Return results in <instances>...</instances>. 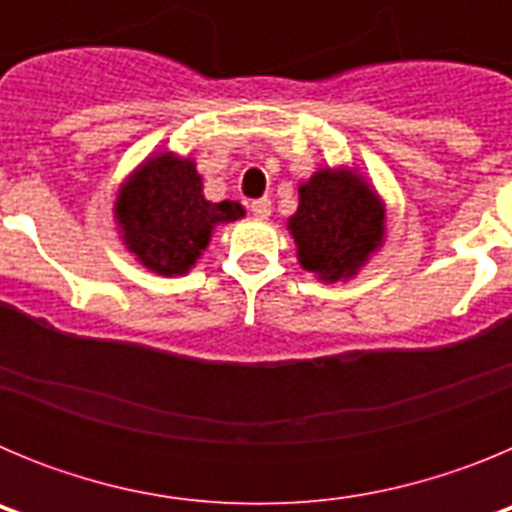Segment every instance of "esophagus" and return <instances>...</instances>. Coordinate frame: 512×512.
<instances>
[{
  "label": "esophagus",
  "mask_w": 512,
  "mask_h": 512,
  "mask_svg": "<svg viewBox=\"0 0 512 512\" xmlns=\"http://www.w3.org/2000/svg\"><path fill=\"white\" fill-rule=\"evenodd\" d=\"M251 215L259 217V220H266L271 215V200L266 197H259V200L251 202Z\"/></svg>",
  "instance_id": "34e87169"
}]
</instances>
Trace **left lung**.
<instances>
[{
    "mask_svg": "<svg viewBox=\"0 0 512 512\" xmlns=\"http://www.w3.org/2000/svg\"><path fill=\"white\" fill-rule=\"evenodd\" d=\"M287 230L302 269L323 282L356 277L384 241V205L359 171L320 169L300 184Z\"/></svg>",
    "mask_w": 512,
    "mask_h": 512,
    "instance_id": "obj_1",
    "label": "left lung"
}]
</instances>
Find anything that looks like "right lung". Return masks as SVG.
Listing matches in <instances>:
<instances>
[{"label": "right lung", "mask_w": 512, "mask_h": 512, "mask_svg": "<svg viewBox=\"0 0 512 512\" xmlns=\"http://www.w3.org/2000/svg\"><path fill=\"white\" fill-rule=\"evenodd\" d=\"M246 215L238 202H210L192 158L158 153L146 158L120 187L115 220L122 243L161 277L187 274L220 223Z\"/></svg>", "instance_id": "add662e5"}]
</instances>
